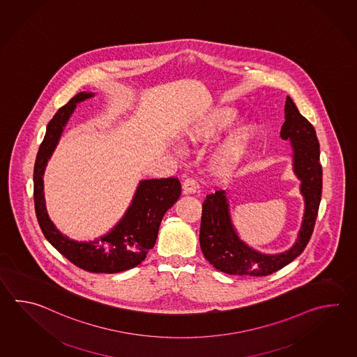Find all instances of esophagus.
I'll return each mask as SVG.
<instances>
[{
  "mask_svg": "<svg viewBox=\"0 0 357 357\" xmlns=\"http://www.w3.org/2000/svg\"><path fill=\"white\" fill-rule=\"evenodd\" d=\"M197 190V184L196 181L193 179V178H187V179H184V182H183V192L184 193H195Z\"/></svg>",
  "mask_w": 357,
  "mask_h": 357,
  "instance_id": "34e87169",
  "label": "esophagus"
}]
</instances>
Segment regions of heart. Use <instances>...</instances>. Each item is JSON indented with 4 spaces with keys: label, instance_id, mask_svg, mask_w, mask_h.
Returning a JSON list of instances; mask_svg holds the SVG:
<instances>
[{
    "label": "heart",
    "instance_id": "b5f03b06",
    "mask_svg": "<svg viewBox=\"0 0 357 357\" xmlns=\"http://www.w3.org/2000/svg\"><path fill=\"white\" fill-rule=\"evenodd\" d=\"M239 121L238 110L231 107H218L210 114L204 116L196 124L190 126L184 132V141L197 145L210 142L218 137L220 133L230 128ZM258 137L257 124L245 123L236 128L227 139L218 146L213 155V167L218 174L226 175L233 173L245 159L249 150L255 145Z\"/></svg>",
    "mask_w": 357,
    "mask_h": 357
}]
</instances>
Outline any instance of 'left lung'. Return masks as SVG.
<instances>
[{"label": "left lung", "instance_id": "8db88e82", "mask_svg": "<svg viewBox=\"0 0 357 357\" xmlns=\"http://www.w3.org/2000/svg\"><path fill=\"white\" fill-rule=\"evenodd\" d=\"M281 139H290L294 172L301 181L300 192L304 196L305 210L298 239L289 250L280 255L257 252L241 241L230 216L225 190L208 195L202 204L199 244L204 258L215 268L238 276H268L287 266L303 253L313 234L321 197V165L319 142L312 123L301 116L291 98L284 102V123Z\"/></svg>", "mask_w": 357, "mask_h": 357}]
</instances>
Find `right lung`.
Returning <instances> with one entry per match:
<instances>
[{
    "mask_svg": "<svg viewBox=\"0 0 357 357\" xmlns=\"http://www.w3.org/2000/svg\"><path fill=\"white\" fill-rule=\"evenodd\" d=\"M94 96L81 91L59 108L47 126L34 165V204L45 239L79 268L93 273H118L139 266L153 249L165 212L178 201L182 187L178 178L141 181L123 218L109 233L93 241H76L59 231L48 216L43 175L77 102Z\"/></svg>",
    "mask_w": 357,
    "mask_h": 357,
    "instance_id": "obj_1",
    "label": "right lung"
}]
</instances>
